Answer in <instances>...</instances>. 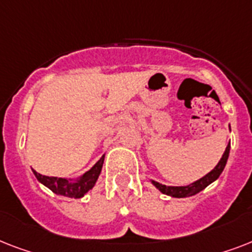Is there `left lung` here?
<instances>
[{"label": "left lung", "mask_w": 252, "mask_h": 252, "mask_svg": "<svg viewBox=\"0 0 252 252\" xmlns=\"http://www.w3.org/2000/svg\"><path fill=\"white\" fill-rule=\"evenodd\" d=\"M229 152H230V142L227 144L226 149H225V153L222 154V158L220 159L217 166H216L211 172H208L207 175L203 176V178H200L199 180H196L193 183L188 184V186L174 187V186H165V184L158 183V182H154V180H152V183H153L162 193L172 196V197H188V196L196 195V193H199L200 191H203L204 188L208 187L209 184L213 183L216 179H219V176L221 175V172L223 171L225 165H226L227 158H229Z\"/></svg>", "instance_id": "obj_1"}]
</instances>
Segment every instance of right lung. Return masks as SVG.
<instances>
[{
	"instance_id": "add662e5",
	"label": "right lung",
	"mask_w": 252,
	"mask_h": 252,
	"mask_svg": "<svg viewBox=\"0 0 252 252\" xmlns=\"http://www.w3.org/2000/svg\"><path fill=\"white\" fill-rule=\"evenodd\" d=\"M103 162H104V156H102V158L76 182H70L65 178H57V176L41 175L35 170H32V171L36 176V179L41 184H44L45 187H48L51 191L57 193V195L80 199L84 195H86L87 192L95 186L99 178V174L102 171Z\"/></svg>"
}]
</instances>
